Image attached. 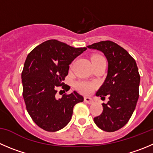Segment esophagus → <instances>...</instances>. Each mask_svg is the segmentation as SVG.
Here are the masks:
<instances>
[{
    "mask_svg": "<svg viewBox=\"0 0 153 153\" xmlns=\"http://www.w3.org/2000/svg\"><path fill=\"white\" fill-rule=\"evenodd\" d=\"M85 102H86L87 103H88V104H93V103H94V100H93L92 98L88 97H85Z\"/></svg>",
    "mask_w": 153,
    "mask_h": 153,
    "instance_id": "34e87169",
    "label": "esophagus"
}]
</instances>
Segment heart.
<instances>
[{"mask_svg": "<svg viewBox=\"0 0 153 153\" xmlns=\"http://www.w3.org/2000/svg\"><path fill=\"white\" fill-rule=\"evenodd\" d=\"M96 57H99V56H95L93 58H96ZM76 87L78 88V90H80L81 92L85 93V94H89L94 88V86L91 84L87 83V82H78L77 83Z\"/></svg>", "mask_w": 153, "mask_h": 153, "instance_id": "heart-1", "label": "heart"}]
</instances>
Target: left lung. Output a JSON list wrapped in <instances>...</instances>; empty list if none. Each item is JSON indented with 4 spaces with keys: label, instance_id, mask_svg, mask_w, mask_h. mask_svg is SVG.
Masks as SVG:
<instances>
[{
    "label": "left lung",
    "instance_id": "left-lung-1",
    "mask_svg": "<svg viewBox=\"0 0 153 153\" xmlns=\"http://www.w3.org/2000/svg\"><path fill=\"white\" fill-rule=\"evenodd\" d=\"M100 51L108 61L107 75L96 96L109 101L102 104L101 115L94 121L102 131L113 132L125 126L134 111L139 98L140 77L136 61L127 51L110 41L87 46Z\"/></svg>",
    "mask_w": 153,
    "mask_h": 153
}]
</instances>
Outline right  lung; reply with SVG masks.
Segmentation results:
<instances>
[{
  "label": "right lung",
  "instance_id": "add662e5",
  "mask_svg": "<svg viewBox=\"0 0 153 153\" xmlns=\"http://www.w3.org/2000/svg\"><path fill=\"white\" fill-rule=\"evenodd\" d=\"M86 48H75L56 40H48L27 56L22 72L23 98L26 109L35 124L47 131H57L72 118L73 108L84 97L77 91L57 98V88L63 83L69 65Z\"/></svg>",
  "mask_w": 153,
  "mask_h": 153
}]
</instances>
